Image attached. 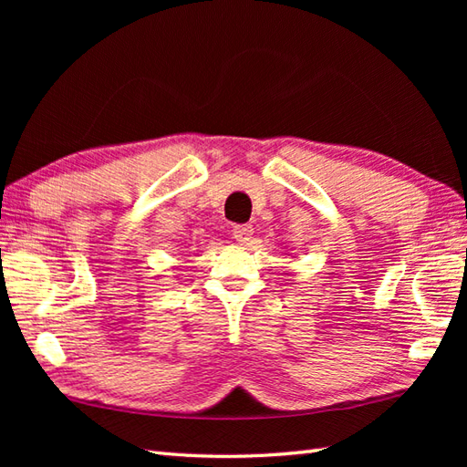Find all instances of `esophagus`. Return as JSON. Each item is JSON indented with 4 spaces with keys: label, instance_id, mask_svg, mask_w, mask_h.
Instances as JSON below:
<instances>
[{
    "label": "esophagus",
    "instance_id": "esophagus-1",
    "mask_svg": "<svg viewBox=\"0 0 467 467\" xmlns=\"http://www.w3.org/2000/svg\"><path fill=\"white\" fill-rule=\"evenodd\" d=\"M253 226L251 224H236L233 228V236L239 244H249V241L253 239Z\"/></svg>",
    "mask_w": 467,
    "mask_h": 467
}]
</instances>
